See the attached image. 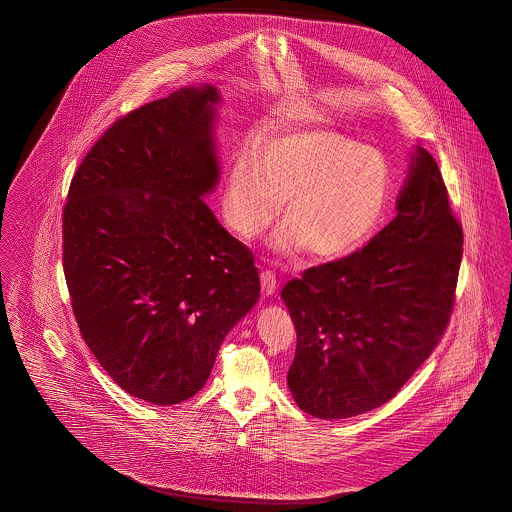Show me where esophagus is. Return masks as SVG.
<instances>
[{
    "mask_svg": "<svg viewBox=\"0 0 512 512\" xmlns=\"http://www.w3.org/2000/svg\"><path fill=\"white\" fill-rule=\"evenodd\" d=\"M261 288H263L265 296H273L275 294L278 282H276L275 275L271 271H263L261 273Z\"/></svg>",
    "mask_w": 512,
    "mask_h": 512,
    "instance_id": "obj_1",
    "label": "esophagus"
}]
</instances>
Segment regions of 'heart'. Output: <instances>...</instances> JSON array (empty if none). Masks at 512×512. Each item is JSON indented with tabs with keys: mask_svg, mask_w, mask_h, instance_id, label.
I'll use <instances>...</instances> for the list:
<instances>
[{
	"mask_svg": "<svg viewBox=\"0 0 512 512\" xmlns=\"http://www.w3.org/2000/svg\"><path fill=\"white\" fill-rule=\"evenodd\" d=\"M284 206L276 251L341 259L374 234L390 200L384 156L329 128H286L232 159L224 216L243 239L259 236Z\"/></svg>",
	"mask_w": 512,
	"mask_h": 512,
	"instance_id": "1",
	"label": "heart"
}]
</instances>
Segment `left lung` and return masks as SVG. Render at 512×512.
Instances as JSON below:
<instances>
[{
    "label": "left lung",
    "instance_id": "left-lung-1",
    "mask_svg": "<svg viewBox=\"0 0 512 512\" xmlns=\"http://www.w3.org/2000/svg\"><path fill=\"white\" fill-rule=\"evenodd\" d=\"M462 243L438 165L417 146L394 220L280 292L298 337L288 388L302 411L349 419L403 388L448 325Z\"/></svg>",
    "mask_w": 512,
    "mask_h": 512
}]
</instances>
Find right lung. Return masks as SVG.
Segmentation results:
<instances>
[{"label":"right lung","mask_w":512,"mask_h":512,"mask_svg":"<svg viewBox=\"0 0 512 512\" xmlns=\"http://www.w3.org/2000/svg\"><path fill=\"white\" fill-rule=\"evenodd\" d=\"M214 85L181 87L117 120L64 206V275L79 331L118 388L175 405L259 300L251 251L202 200L220 181Z\"/></svg>","instance_id":"obj_1"}]
</instances>
